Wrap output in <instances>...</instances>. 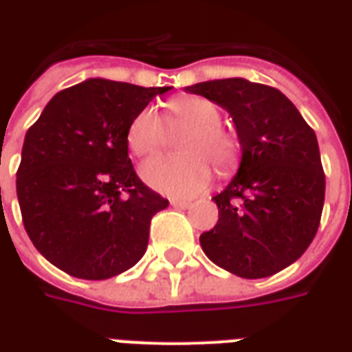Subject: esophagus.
<instances>
[{
	"label": "esophagus",
	"instance_id": "esophagus-1",
	"mask_svg": "<svg viewBox=\"0 0 352 352\" xmlns=\"http://www.w3.org/2000/svg\"><path fill=\"white\" fill-rule=\"evenodd\" d=\"M171 206L177 210H186L192 206V203H188V201H175V199H173V201H171Z\"/></svg>",
	"mask_w": 352,
	"mask_h": 352
}]
</instances>
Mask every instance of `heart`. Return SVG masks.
<instances>
[{
	"instance_id": "b5f03b06",
	"label": "heart",
	"mask_w": 352,
	"mask_h": 352,
	"mask_svg": "<svg viewBox=\"0 0 352 352\" xmlns=\"http://www.w3.org/2000/svg\"><path fill=\"white\" fill-rule=\"evenodd\" d=\"M166 122L171 129L190 127L181 138L184 155H155L140 166V175L149 186L170 197H195L212 181V164L219 175L237 168L241 142L237 133L221 124V109L203 96H181L168 104ZM127 146L138 157L164 146L168 129L153 107L138 111L127 127Z\"/></svg>"
}]
</instances>
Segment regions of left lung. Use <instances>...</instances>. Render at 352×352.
<instances>
[{
    "mask_svg": "<svg viewBox=\"0 0 352 352\" xmlns=\"http://www.w3.org/2000/svg\"><path fill=\"white\" fill-rule=\"evenodd\" d=\"M186 91L230 113L243 151L237 175L212 199L219 219L201 246L239 278H268L300 259L320 226L325 173L316 133L270 85L225 78Z\"/></svg>",
    "mask_w": 352,
    "mask_h": 352,
    "instance_id": "1",
    "label": "left lung"
}]
</instances>
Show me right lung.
Listing matches in <instances>:
<instances>
[{"label": "right lung", "instance_id": "obj_1", "mask_svg": "<svg viewBox=\"0 0 352 352\" xmlns=\"http://www.w3.org/2000/svg\"><path fill=\"white\" fill-rule=\"evenodd\" d=\"M171 87L89 78L60 91L25 135L16 192L23 226L69 276L107 279L137 265L168 201L127 157V127Z\"/></svg>", "mask_w": 352, "mask_h": 352}]
</instances>
